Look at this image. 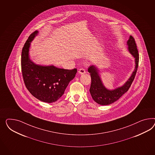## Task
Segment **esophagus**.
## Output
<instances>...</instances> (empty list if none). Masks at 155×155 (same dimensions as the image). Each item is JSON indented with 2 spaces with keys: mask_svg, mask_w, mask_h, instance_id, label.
Instances as JSON below:
<instances>
[{
  "mask_svg": "<svg viewBox=\"0 0 155 155\" xmlns=\"http://www.w3.org/2000/svg\"><path fill=\"white\" fill-rule=\"evenodd\" d=\"M78 73H80V74H84L85 73H86V71H85V70L83 69V68H82V69H79V71H78Z\"/></svg>",
  "mask_w": 155,
  "mask_h": 155,
  "instance_id": "34e87169",
  "label": "esophagus"
}]
</instances>
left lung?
I'll return each mask as SVG.
<instances>
[{
	"label": "left lung",
	"instance_id": "obj_1",
	"mask_svg": "<svg viewBox=\"0 0 155 155\" xmlns=\"http://www.w3.org/2000/svg\"><path fill=\"white\" fill-rule=\"evenodd\" d=\"M126 45L128 46L127 50L135 59V68L129 78L121 86L113 90L106 88L101 79L98 68L95 65L88 67V71L90 73L91 79L90 92L93 100L99 104L107 105L117 101L128 91L134 81L138 69L139 54L135 41L131 35L129 37Z\"/></svg>",
	"mask_w": 155,
	"mask_h": 155
}]
</instances>
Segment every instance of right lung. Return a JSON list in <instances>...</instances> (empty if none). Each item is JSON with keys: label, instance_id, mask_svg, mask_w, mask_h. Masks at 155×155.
<instances>
[{"label": "right lung", "instance_id": "obj_1", "mask_svg": "<svg viewBox=\"0 0 155 155\" xmlns=\"http://www.w3.org/2000/svg\"><path fill=\"white\" fill-rule=\"evenodd\" d=\"M38 30L31 34L22 50L21 69L24 81L31 94L38 100L51 103L58 101L73 80L77 69H64L54 65H42L30 58L31 42L38 35Z\"/></svg>", "mask_w": 155, "mask_h": 155}]
</instances>
